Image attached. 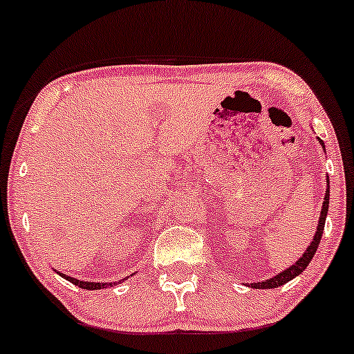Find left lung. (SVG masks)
I'll return each instance as SVG.
<instances>
[{
  "instance_id": "1",
  "label": "left lung",
  "mask_w": 354,
  "mask_h": 354,
  "mask_svg": "<svg viewBox=\"0 0 354 354\" xmlns=\"http://www.w3.org/2000/svg\"><path fill=\"white\" fill-rule=\"evenodd\" d=\"M319 142H320V145L324 147V150H325L324 142H322L320 138H319ZM326 183H328V185H326L324 204H322L320 217H319V225H317V230H315L314 239H312L310 245H308L307 250H306V252H304L302 257L299 258L297 261L294 263L292 266L286 268L284 271L277 272L276 276L270 277V279L261 281V283H252V284H248L250 288H253V289H274V288H279V286L289 283L290 279H294V277L301 274V272L308 266V263L312 261V258H314L317 248H319V245H320L322 234H324V229H325V218H326V214H328V203H330V181H328V178H326Z\"/></svg>"
}]
</instances>
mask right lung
I'll list each match as a JSON object with an SVG mask.
<instances>
[{
  "instance_id": "right-lung-1",
  "label": "right lung",
  "mask_w": 354,
  "mask_h": 354,
  "mask_svg": "<svg viewBox=\"0 0 354 354\" xmlns=\"http://www.w3.org/2000/svg\"><path fill=\"white\" fill-rule=\"evenodd\" d=\"M58 272V271H57ZM58 274H60L62 277H64V279H66V281H70L71 284H75V286H78V288H82V289H88V290H97V289H106V288H113V286H115V284H120L122 283V281H115V283H89V281H80V279H77V277H71V276H66V274H64V272H58ZM136 274V272H132L131 276H133ZM125 279H129V276L125 277Z\"/></svg>"
}]
</instances>
